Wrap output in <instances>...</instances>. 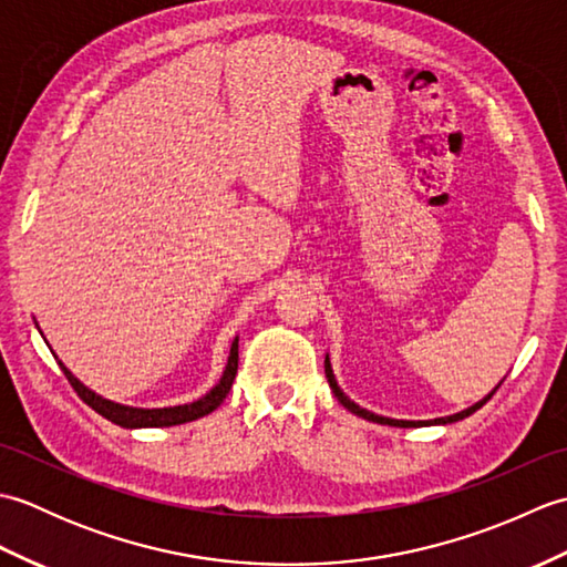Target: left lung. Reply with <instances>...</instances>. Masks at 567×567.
<instances>
[{
  "label": "left lung",
  "instance_id": "8db88e82",
  "mask_svg": "<svg viewBox=\"0 0 567 567\" xmlns=\"http://www.w3.org/2000/svg\"><path fill=\"white\" fill-rule=\"evenodd\" d=\"M323 368H327V380H329V384H331V390H333V394H336V400H339L348 412H353L355 416H363V419H368V421H375V424H388V426H400V429H416V426H429V424H453V421H461V419H465V416H470L473 412H477L480 406L483 404H487L489 400H492V394H495L497 390H499V384L495 390H492L485 400H480L477 404H473V406H467L465 412H457V414H453V416H443V419H431V421H402V419H388V416H378V414H372V412H368V409H363V406H358L355 402H351L348 400V396L341 392V388H339V382H336V378H333V370H331V363H329V355H327V360H323Z\"/></svg>",
  "mask_w": 567,
  "mask_h": 567
}]
</instances>
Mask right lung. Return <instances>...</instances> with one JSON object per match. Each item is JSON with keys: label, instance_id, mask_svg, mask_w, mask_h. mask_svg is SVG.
<instances>
[{"label": "right lung", "instance_id": "right-lung-1", "mask_svg": "<svg viewBox=\"0 0 567 567\" xmlns=\"http://www.w3.org/2000/svg\"><path fill=\"white\" fill-rule=\"evenodd\" d=\"M60 370L65 372L68 382L72 384V390L80 394V400L92 406L94 412L102 414L104 419H110L112 424L116 426H124V429H148V426H177V424H187V421H195L212 414L216 406H219L228 390H231L234 378H236V370H238V339H234L231 343V353H228V363L224 375L219 380V384L209 392L204 394L202 400L192 402V404H179V406H165V409H138V406H124V404H114L110 400H102L100 394H94L92 390L84 388V384L72 375V372L60 363Z\"/></svg>", "mask_w": 567, "mask_h": 567}]
</instances>
